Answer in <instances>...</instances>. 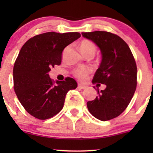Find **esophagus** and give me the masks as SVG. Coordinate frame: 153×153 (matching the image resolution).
<instances>
[{
  "instance_id": "34e87169",
  "label": "esophagus",
  "mask_w": 153,
  "mask_h": 153,
  "mask_svg": "<svg viewBox=\"0 0 153 153\" xmlns=\"http://www.w3.org/2000/svg\"><path fill=\"white\" fill-rule=\"evenodd\" d=\"M78 87L80 89H85L86 88V86H84V85H81V84H78Z\"/></svg>"
}]
</instances>
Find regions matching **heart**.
<instances>
[{
    "label": "heart",
    "instance_id": "1",
    "mask_svg": "<svg viewBox=\"0 0 153 153\" xmlns=\"http://www.w3.org/2000/svg\"><path fill=\"white\" fill-rule=\"evenodd\" d=\"M80 49L81 52L84 55L88 53H94L95 54L96 52V47L93 43L88 40H83L80 43ZM91 70L88 68H78L74 71L73 74L78 80L81 81H84L87 78L89 75L90 74Z\"/></svg>",
    "mask_w": 153,
    "mask_h": 153
}]
</instances>
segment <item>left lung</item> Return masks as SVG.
Listing matches in <instances>:
<instances>
[{
    "mask_svg": "<svg viewBox=\"0 0 153 153\" xmlns=\"http://www.w3.org/2000/svg\"><path fill=\"white\" fill-rule=\"evenodd\" d=\"M84 38L95 43L101 52V64L92 83L105 84L95 100L86 103L89 112L101 121H109L121 115L132 100L137 86V67L129 46L109 32H82ZM97 86V87H98ZM95 87V86H94Z\"/></svg>",
    "mask_w": 153,
    "mask_h": 153,
    "instance_id": "left-lung-1",
    "label": "left lung"
}]
</instances>
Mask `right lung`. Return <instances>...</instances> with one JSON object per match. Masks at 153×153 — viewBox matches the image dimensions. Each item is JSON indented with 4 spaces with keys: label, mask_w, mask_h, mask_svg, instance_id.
<instances>
[{
    "label": "right lung",
    "mask_w": 153,
    "mask_h": 153,
    "mask_svg": "<svg viewBox=\"0 0 153 153\" xmlns=\"http://www.w3.org/2000/svg\"><path fill=\"white\" fill-rule=\"evenodd\" d=\"M81 37L78 32H46L24 44L13 68L14 89L18 100L31 115L46 120L64 106L66 95L78 84L72 78L52 81L51 68L61 64L64 48Z\"/></svg>",
    "instance_id": "1"
}]
</instances>
